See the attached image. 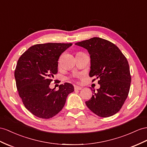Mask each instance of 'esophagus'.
<instances>
[{"label": "esophagus", "mask_w": 147, "mask_h": 147, "mask_svg": "<svg viewBox=\"0 0 147 147\" xmlns=\"http://www.w3.org/2000/svg\"><path fill=\"white\" fill-rule=\"evenodd\" d=\"M82 88L80 87V86H74V90H81Z\"/></svg>", "instance_id": "34e87169"}]
</instances>
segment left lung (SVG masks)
Instances as JSON below:
<instances>
[{
    "label": "left lung",
    "instance_id": "1",
    "mask_svg": "<svg viewBox=\"0 0 147 147\" xmlns=\"http://www.w3.org/2000/svg\"><path fill=\"white\" fill-rule=\"evenodd\" d=\"M88 50L91 58L90 77L99 79L100 88L86 104L95 114L107 117L118 112L130 90L131 76L125 56L111 41L94 37L75 43ZM96 79L93 80L94 81Z\"/></svg>",
    "mask_w": 147,
    "mask_h": 147
}]
</instances>
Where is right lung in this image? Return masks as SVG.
Here are the masks:
<instances>
[{"label":"right lung","mask_w":147,"mask_h":147,"mask_svg":"<svg viewBox=\"0 0 147 147\" xmlns=\"http://www.w3.org/2000/svg\"><path fill=\"white\" fill-rule=\"evenodd\" d=\"M73 43H48L30 47L18 59L15 78L18 94L25 107L32 114L50 119L62 110L74 86L68 82L58 91L50 84L58 73V59Z\"/></svg>","instance_id":"right-lung-1"}]
</instances>
